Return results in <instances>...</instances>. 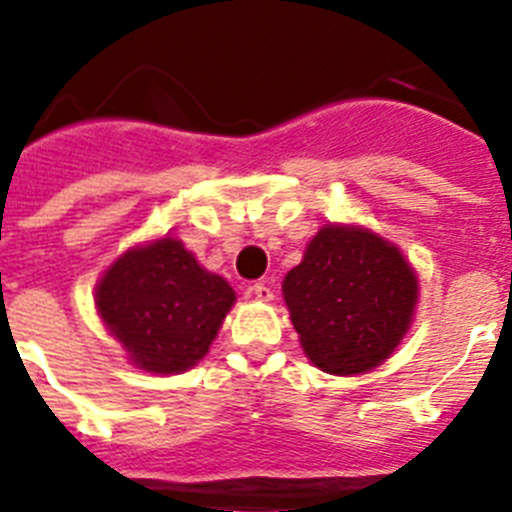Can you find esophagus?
Segmentation results:
<instances>
[{"label":"esophagus","instance_id":"34e87169","mask_svg":"<svg viewBox=\"0 0 512 512\" xmlns=\"http://www.w3.org/2000/svg\"><path fill=\"white\" fill-rule=\"evenodd\" d=\"M248 292H251V295L256 297V300H261V302H271V300H274V292H271V287L266 282L251 284V287H248Z\"/></svg>","mask_w":512,"mask_h":512}]
</instances>
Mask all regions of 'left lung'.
Returning a JSON list of instances; mask_svg holds the SVG:
<instances>
[{
    "instance_id": "1",
    "label": "left lung",
    "mask_w": 512,
    "mask_h": 512,
    "mask_svg": "<svg viewBox=\"0 0 512 512\" xmlns=\"http://www.w3.org/2000/svg\"><path fill=\"white\" fill-rule=\"evenodd\" d=\"M289 320L320 372L377 369L413 325L418 274L400 248L369 228L328 223L282 282Z\"/></svg>"
}]
</instances>
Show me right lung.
<instances>
[{"label":"right lung","instance_id":"add662e5","mask_svg":"<svg viewBox=\"0 0 512 512\" xmlns=\"http://www.w3.org/2000/svg\"><path fill=\"white\" fill-rule=\"evenodd\" d=\"M233 302V287L171 235L120 253L94 287L99 318L130 364L161 377L205 359Z\"/></svg>","mask_w":512,"mask_h":512}]
</instances>
